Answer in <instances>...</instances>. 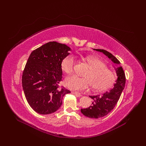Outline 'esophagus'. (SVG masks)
<instances>
[{"instance_id":"esophagus-1","label":"esophagus","mask_w":146,"mask_h":146,"mask_svg":"<svg viewBox=\"0 0 146 146\" xmlns=\"http://www.w3.org/2000/svg\"><path fill=\"white\" fill-rule=\"evenodd\" d=\"M73 93L76 95L77 97H80L82 95H81V94L80 93V92H74Z\"/></svg>"}]
</instances>
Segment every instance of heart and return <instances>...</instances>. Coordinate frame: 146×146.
Returning a JSON list of instances; mask_svg holds the SVG:
<instances>
[{
    "label": "heart",
    "mask_w": 146,
    "mask_h": 146,
    "mask_svg": "<svg viewBox=\"0 0 146 146\" xmlns=\"http://www.w3.org/2000/svg\"><path fill=\"white\" fill-rule=\"evenodd\" d=\"M89 70L84 74L85 78H80L75 75L68 76L64 81V85L72 90H86L91 85L96 91H105L111 88L116 82V75L107 68L106 63L100 59L92 55L84 58ZM75 64V59L68 55L63 59L61 68L67 74H71Z\"/></svg>",
    "instance_id": "heart-1"
}]
</instances>
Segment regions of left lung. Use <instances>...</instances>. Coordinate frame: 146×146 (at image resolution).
<instances>
[{"label": "left lung", "mask_w": 146, "mask_h": 146, "mask_svg": "<svg viewBox=\"0 0 146 146\" xmlns=\"http://www.w3.org/2000/svg\"><path fill=\"white\" fill-rule=\"evenodd\" d=\"M94 50L103 53L114 64H118L117 68H114L117 78L114 87L101 95L90 96L92 99V105L87 108L81 109L83 115L90 118L98 119L107 115L116 106L125 86V76L119 61L111 53L103 49L94 48Z\"/></svg>", "instance_id": "1"}]
</instances>
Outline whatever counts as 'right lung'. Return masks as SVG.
<instances>
[{"label": "right lung", "instance_id": "right-lung-1", "mask_svg": "<svg viewBox=\"0 0 146 146\" xmlns=\"http://www.w3.org/2000/svg\"><path fill=\"white\" fill-rule=\"evenodd\" d=\"M70 48L55 41L48 42L34 50L29 56L22 77L25 98L34 111L41 114L55 112L63 96L70 92L59 88L62 78L61 61Z\"/></svg>", "mask_w": 146, "mask_h": 146}]
</instances>
